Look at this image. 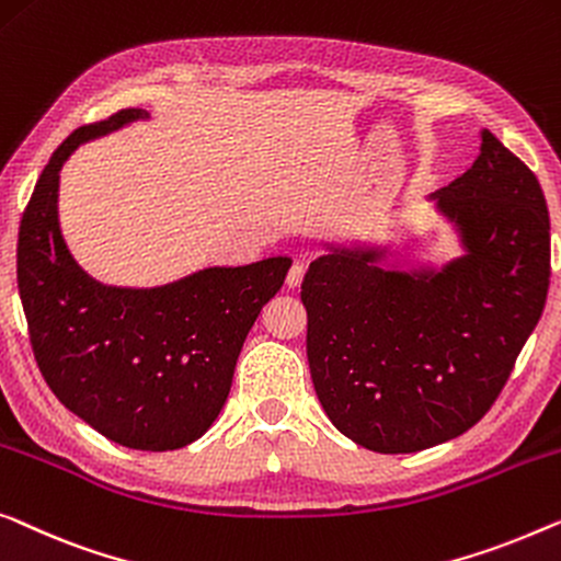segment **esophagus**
Segmentation results:
<instances>
[{
	"mask_svg": "<svg viewBox=\"0 0 561 561\" xmlns=\"http://www.w3.org/2000/svg\"><path fill=\"white\" fill-rule=\"evenodd\" d=\"M304 273H306V265L304 263H294L290 265V271H288V278H286V286L290 288V290H296L300 283H304Z\"/></svg>",
	"mask_w": 561,
	"mask_h": 561,
	"instance_id": "obj_1",
	"label": "esophagus"
}]
</instances>
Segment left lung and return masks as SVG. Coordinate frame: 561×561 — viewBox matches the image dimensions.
<instances>
[{"label":"left lung","instance_id":"obj_1","mask_svg":"<svg viewBox=\"0 0 561 561\" xmlns=\"http://www.w3.org/2000/svg\"><path fill=\"white\" fill-rule=\"evenodd\" d=\"M433 199L466 245L458 261L397 273L377 265L381 250H334L300 286L321 408L375 453H417L473 427L547 304V199L489 128L473 167Z\"/></svg>","mask_w":561,"mask_h":561}]
</instances>
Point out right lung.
<instances>
[{"label": "right lung", "instance_id": "right-lung-1", "mask_svg": "<svg viewBox=\"0 0 561 561\" xmlns=\"http://www.w3.org/2000/svg\"><path fill=\"white\" fill-rule=\"evenodd\" d=\"M136 118L146 111L124 108L55 149L22 213L18 286L53 394L108 440L159 453L194 443L220 415L248 331L290 261L207 267L149 290L88 278L60 234V169L80 144Z\"/></svg>", "mask_w": 561, "mask_h": 561}]
</instances>
